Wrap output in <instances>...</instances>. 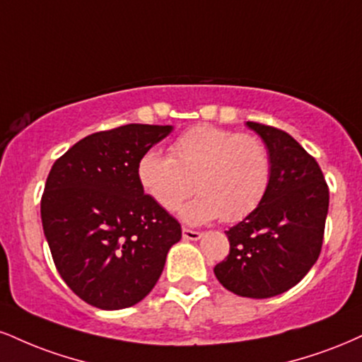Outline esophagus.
<instances>
[{
  "label": "esophagus",
  "instance_id": "34e87169",
  "mask_svg": "<svg viewBox=\"0 0 362 362\" xmlns=\"http://www.w3.org/2000/svg\"><path fill=\"white\" fill-rule=\"evenodd\" d=\"M182 236H184V239H187V241H199L202 234H200L199 230L184 228V229H182Z\"/></svg>",
  "mask_w": 362,
  "mask_h": 362
}]
</instances>
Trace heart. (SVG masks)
Masks as SVG:
<instances>
[{
    "label": "heart",
    "mask_w": 362,
    "mask_h": 362,
    "mask_svg": "<svg viewBox=\"0 0 362 362\" xmlns=\"http://www.w3.org/2000/svg\"><path fill=\"white\" fill-rule=\"evenodd\" d=\"M170 151L172 156L145 151L136 167L138 182L143 192L168 212L195 187L199 195L180 212L189 224L219 217L238 223L258 209L272 185V155L255 134L197 124L177 136Z\"/></svg>",
    "instance_id": "1"
}]
</instances>
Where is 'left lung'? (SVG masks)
I'll list each match as a JSON object with an SVG mask.
<instances>
[{"instance_id": "1", "label": "left lung", "mask_w": 362, "mask_h": 362, "mask_svg": "<svg viewBox=\"0 0 362 362\" xmlns=\"http://www.w3.org/2000/svg\"><path fill=\"white\" fill-rule=\"evenodd\" d=\"M272 155V185L256 211L226 230L229 255L216 278L239 297L290 290L315 264L324 241L329 187L312 155L281 129L247 121Z\"/></svg>"}]
</instances>
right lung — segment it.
Wrapping results in <instances>:
<instances>
[{
  "instance_id": "obj_1",
  "label": "right lung",
  "mask_w": 362,
  "mask_h": 362,
  "mask_svg": "<svg viewBox=\"0 0 362 362\" xmlns=\"http://www.w3.org/2000/svg\"><path fill=\"white\" fill-rule=\"evenodd\" d=\"M172 126L124 124L82 138L52 167L42 195V226L62 280L103 310L141 302L180 241L175 217L138 182L139 158Z\"/></svg>"
}]
</instances>
